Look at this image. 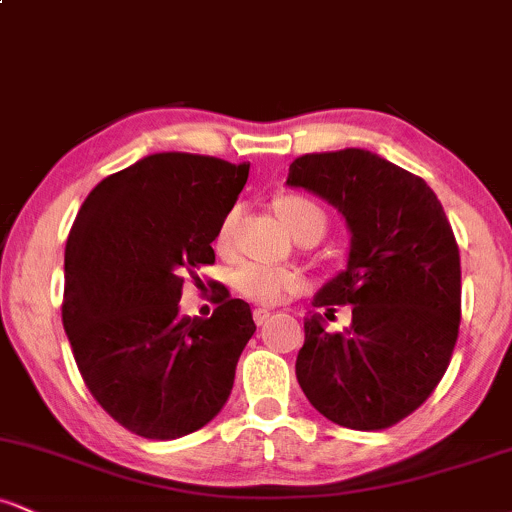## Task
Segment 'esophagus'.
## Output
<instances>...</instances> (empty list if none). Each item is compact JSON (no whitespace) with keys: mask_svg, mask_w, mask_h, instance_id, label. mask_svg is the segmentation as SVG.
I'll return each mask as SVG.
<instances>
[{"mask_svg":"<svg viewBox=\"0 0 512 512\" xmlns=\"http://www.w3.org/2000/svg\"><path fill=\"white\" fill-rule=\"evenodd\" d=\"M269 315H272V313H269L267 308H255V310H252V320H255L257 327L264 325V322L269 320Z\"/></svg>","mask_w":512,"mask_h":512,"instance_id":"obj_1","label":"esophagus"}]
</instances>
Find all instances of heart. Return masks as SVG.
Segmentation results:
<instances>
[{"label": "heart", "instance_id": "heart-1", "mask_svg": "<svg viewBox=\"0 0 512 512\" xmlns=\"http://www.w3.org/2000/svg\"><path fill=\"white\" fill-rule=\"evenodd\" d=\"M276 211H279V216L284 219L286 226L291 228L293 236L305 231V228H317L320 233L325 231V214H322V209L317 207L315 202H310V199L296 195L281 197L279 202H276ZM238 216L240 209L236 207L228 211L219 223V231H216V248L219 250L231 248ZM231 281L233 289H236L240 296L264 305L281 303L284 298H289L293 293L303 289V276L298 274L296 269L276 267V264H264L255 260L238 264Z\"/></svg>", "mask_w": 512, "mask_h": 512}]
</instances>
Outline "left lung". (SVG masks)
Segmentation results:
<instances>
[{
    "label": "left lung",
    "mask_w": 512,
    "mask_h": 512,
    "mask_svg": "<svg viewBox=\"0 0 512 512\" xmlns=\"http://www.w3.org/2000/svg\"><path fill=\"white\" fill-rule=\"evenodd\" d=\"M286 185L330 202L346 219V269L313 308L354 305L344 332L305 317L296 378L322 416L380 431L419 409L448 370L462 313L460 250L436 192L366 149L305 154Z\"/></svg>",
    "instance_id": "obj_1"
}]
</instances>
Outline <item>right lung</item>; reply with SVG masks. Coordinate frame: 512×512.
Here are the masks:
<instances>
[{
    "label": "right lung",
    "instance_id": "obj_1",
    "mask_svg": "<svg viewBox=\"0 0 512 512\" xmlns=\"http://www.w3.org/2000/svg\"><path fill=\"white\" fill-rule=\"evenodd\" d=\"M250 163L166 154L98 182L64 250L62 322L81 378L142 438L173 440L219 414L255 334L250 305L219 289L207 320L180 315L185 274L214 264L216 231Z\"/></svg>",
    "mask_w": 512,
    "mask_h": 512
}]
</instances>
